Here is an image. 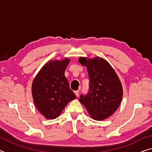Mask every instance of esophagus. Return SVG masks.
Here are the masks:
<instances>
[{
  "mask_svg": "<svg viewBox=\"0 0 152 152\" xmlns=\"http://www.w3.org/2000/svg\"><path fill=\"white\" fill-rule=\"evenodd\" d=\"M74 93L76 95V96L78 97L79 96V91H74Z\"/></svg>",
  "mask_w": 152,
  "mask_h": 152,
  "instance_id": "34e87169",
  "label": "esophagus"
}]
</instances>
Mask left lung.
I'll list each match as a JSON object with an SVG mask.
<instances>
[{
  "mask_svg": "<svg viewBox=\"0 0 152 152\" xmlns=\"http://www.w3.org/2000/svg\"><path fill=\"white\" fill-rule=\"evenodd\" d=\"M78 61L86 67L90 82L88 93L82 94L79 101L92 119H107L114 113L121 101V83L111 66L104 59L80 58Z\"/></svg>",
  "mask_w": 152,
  "mask_h": 152,
  "instance_id": "left-lung-1",
  "label": "left lung"
}]
</instances>
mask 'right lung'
Masks as SVG:
<instances>
[{
    "instance_id": "add662e5",
    "label": "right lung",
    "mask_w": 152,
    "mask_h": 152,
    "mask_svg": "<svg viewBox=\"0 0 152 152\" xmlns=\"http://www.w3.org/2000/svg\"><path fill=\"white\" fill-rule=\"evenodd\" d=\"M69 61L68 58L50 61L33 80V101L38 110L47 119L58 117L66 104L76 98L64 75Z\"/></svg>"
}]
</instances>
